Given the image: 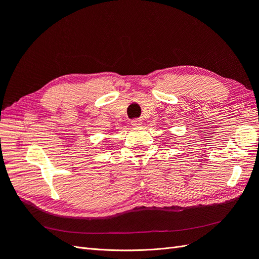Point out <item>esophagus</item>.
<instances>
[{
  "label": "esophagus",
  "instance_id": "34e87169",
  "mask_svg": "<svg viewBox=\"0 0 259 259\" xmlns=\"http://www.w3.org/2000/svg\"><path fill=\"white\" fill-rule=\"evenodd\" d=\"M131 124H132L134 127H137V126H140V125L143 124V121L140 120V119H134V120L131 121Z\"/></svg>",
  "mask_w": 259,
  "mask_h": 259
}]
</instances>
